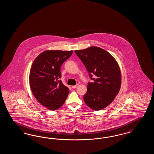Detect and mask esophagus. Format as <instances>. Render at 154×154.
I'll return each mask as SVG.
<instances>
[{
    "mask_svg": "<svg viewBox=\"0 0 154 154\" xmlns=\"http://www.w3.org/2000/svg\"><path fill=\"white\" fill-rule=\"evenodd\" d=\"M78 85H79L78 84H76L75 85H73V86H72V88H73V89H75V88H76L77 87H78Z\"/></svg>",
    "mask_w": 154,
    "mask_h": 154,
    "instance_id": "esophagus-1",
    "label": "esophagus"
}]
</instances>
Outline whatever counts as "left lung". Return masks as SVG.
<instances>
[{
	"mask_svg": "<svg viewBox=\"0 0 154 154\" xmlns=\"http://www.w3.org/2000/svg\"><path fill=\"white\" fill-rule=\"evenodd\" d=\"M75 53L92 80L88 83L84 100L91 109L102 110L114 100L121 88V75L118 64L110 53L99 47L75 50Z\"/></svg>",
	"mask_w": 154,
	"mask_h": 154,
	"instance_id": "left-lung-1",
	"label": "left lung"
}]
</instances>
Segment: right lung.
I'll use <instances>...</instances> for the list:
<instances>
[{
	"label": "right lung",
	"mask_w": 154,
	"mask_h": 154,
	"mask_svg": "<svg viewBox=\"0 0 154 154\" xmlns=\"http://www.w3.org/2000/svg\"><path fill=\"white\" fill-rule=\"evenodd\" d=\"M72 54L73 51H45L35 59L31 66L32 92L37 101L49 110L58 109L68 96L69 88L60 80V67Z\"/></svg>",
	"instance_id": "obj_1"
}]
</instances>
